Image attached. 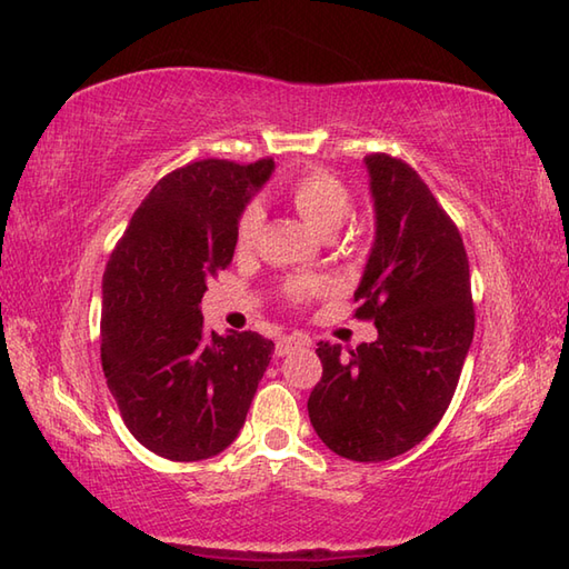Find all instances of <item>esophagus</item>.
Listing matches in <instances>:
<instances>
[{
  "label": "esophagus",
  "instance_id": "esophagus-1",
  "mask_svg": "<svg viewBox=\"0 0 569 569\" xmlns=\"http://www.w3.org/2000/svg\"><path fill=\"white\" fill-rule=\"evenodd\" d=\"M300 347H310V340H308L306 335H283V337H278V340H276V357L291 355L293 349H300Z\"/></svg>",
  "mask_w": 569,
  "mask_h": 569
}]
</instances>
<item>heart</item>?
I'll return each instance as SVG.
<instances>
[{
    "label": "heart",
    "instance_id": "b5f03b06",
    "mask_svg": "<svg viewBox=\"0 0 569 569\" xmlns=\"http://www.w3.org/2000/svg\"><path fill=\"white\" fill-rule=\"evenodd\" d=\"M288 200H291L293 210L303 217V220L320 234H332L345 224V220L352 212V196H349L347 186L340 178L322 171V168H310V171L300 173L288 183ZM263 222V212L259 204H247L237 220V249H251L253 241L259 239ZM328 291V283L320 278H296V281L286 283V296L293 303H303L308 298H316Z\"/></svg>",
    "mask_w": 569,
    "mask_h": 569
}]
</instances>
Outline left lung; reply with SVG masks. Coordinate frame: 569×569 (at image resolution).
Returning <instances> with one entry per match:
<instances>
[{
  "label": "left lung",
  "instance_id": "1",
  "mask_svg": "<svg viewBox=\"0 0 569 569\" xmlns=\"http://www.w3.org/2000/svg\"><path fill=\"white\" fill-rule=\"evenodd\" d=\"M377 239L355 293L379 337L320 342L310 422L335 455L383 462L428 438L450 406L475 337L469 261L457 224L406 161L365 159Z\"/></svg>",
  "mask_w": 569,
  "mask_h": 569
}]
</instances>
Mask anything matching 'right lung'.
<instances>
[{"label": "right lung", "mask_w": 569, "mask_h": 569, "mask_svg": "<svg viewBox=\"0 0 569 569\" xmlns=\"http://www.w3.org/2000/svg\"><path fill=\"white\" fill-rule=\"evenodd\" d=\"M273 171L202 159L163 176L137 208L102 276V369L124 426L173 462L232 445L273 342L217 335L200 300L234 257L237 220Z\"/></svg>", "instance_id": "obj_1"}]
</instances>
